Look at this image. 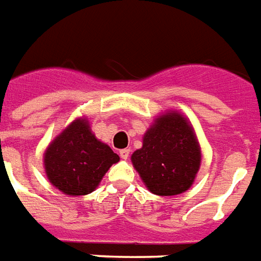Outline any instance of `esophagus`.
<instances>
[{"instance_id": "esophagus-1", "label": "esophagus", "mask_w": 261, "mask_h": 261, "mask_svg": "<svg viewBox=\"0 0 261 261\" xmlns=\"http://www.w3.org/2000/svg\"><path fill=\"white\" fill-rule=\"evenodd\" d=\"M119 155H120V158H122V160H127V158H128V155H130V149L120 150Z\"/></svg>"}]
</instances>
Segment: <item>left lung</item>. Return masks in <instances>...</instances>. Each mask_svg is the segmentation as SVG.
Returning a JSON list of instances; mask_svg holds the SVG:
<instances>
[{"instance_id":"1","label":"left lung","mask_w":261,"mask_h":261,"mask_svg":"<svg viewBox=\"0 0 261 261\" xmlns=\"http://www.w3.org/2000/svg\"><path fill=\"white\" fill-rule=\"evenodd\" d=\"M131 162L145 186L156 196L190 189L201 166V147L193 124L177 110L154 118Z\"/></svg>"}]
</instances>
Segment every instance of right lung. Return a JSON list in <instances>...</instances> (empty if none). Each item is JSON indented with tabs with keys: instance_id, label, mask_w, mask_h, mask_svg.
<instances>
[{
	"instance_id": "right-lung-1",
	"label": "right lung",
	"mask_w": 261,
	"mask_h": 261,
	"mask_svg": "<svg viewBox=\"0 0 261 261\" xmlns=\"http://www.w3.org/2000/svg\"><path fill=\"white\" fill-rule=\"evenodd\" d=\"M119 155L99 141L87 116H79L56 135L44 151L46 178L67 196H86L96 189Z\"/></svg>"
}]
</instances>
